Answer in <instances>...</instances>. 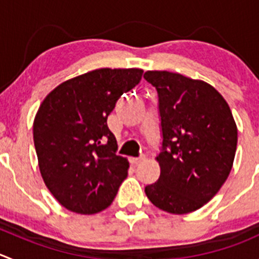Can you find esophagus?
Segmentation results:
<instances>
[{
	"mask_svg": "<svg viewBox=\"0 0 259 259\" xmlns=\"http://www.w3.org/2000/svg\"><path fill=\"white\" fill-rule=\"evenodd\" d=\"M144 159H145L144 155H140V157H137V158H130V162L134 163V164H139V163Z\"/></svg>",
	"mask_w": 259,
	"mask_h": 259,
	"instance_id": "obj_1",
	"label": "esophagus"
}]
</instances>
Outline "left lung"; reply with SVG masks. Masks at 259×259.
I'll return each mask as SVG.
<instances>
[{
  "instance_id": "8db88e82",
  "label": "left lung",
  "mask_w": 259,
  "mask_h": 259,
  "mask_svg": "<svg viewBox=\"0 0 259 259\" xmlns=\"http://www.w3.org/2000/svg\"><path fill=\"white\" fill-rule=\"evenodd\" d=\"M158 94L162 148L157 182L145 186L154 206L187 214L204 206L227 181L238 130L229 105L212 86L167 71L144 74Z\"/></svg>"
}]
</instances>
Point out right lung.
Listing matches in <instances>:
<instances>
[{
	"label": "right lung",
	"instance_id": "add662e5",
	"mask_svg": "<svg viewBox=\"0 0 259 259\" xmlns=\"http://www.w3.org/2000/svg\"><path fill=\"white\" fill-rule=\"evenodd\" d=\"M143 69L101 68L63 82L34 120V144L45 185L62 206L91 215L111 205L129 162L116 155L107 116L140 82Z\"/></svg>",
	"mask_w": 259,
	"mask_h": 259
}]
</instances>
